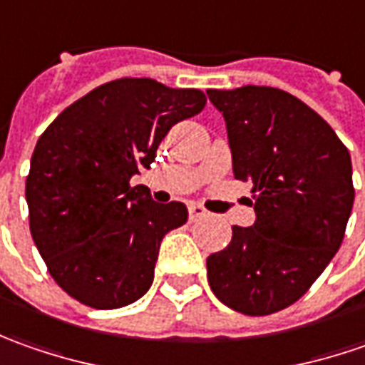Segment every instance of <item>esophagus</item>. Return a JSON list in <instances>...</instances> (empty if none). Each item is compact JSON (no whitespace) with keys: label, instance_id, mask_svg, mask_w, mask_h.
Wrapping results in <instances>:
<instances>
[{"label":"esophagus","instance_id":"1","mask_svg":"<svg viewBox=\"0 0 365 365\" xmlns=\"http://www.w3.org/2000/svg\"><path fill=\"white\" fill-rule=\"evenodd\" d=\"M187 210H190V220H202L207 216V210L200 204H190Z\"/></svg>","mask_w":365,"mask_h":365}]
</instances>
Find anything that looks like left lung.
Segmentation results:
<instances>
[{
	"mask_svg": "<svg viewBox=\"0 0 365 365\" xmlns=\"http://www.w3.org/2000/svg\"><path fill=\"white\" fill-rule=\"evenodd\" d=\"M226 120L236 180L252 183L257 220L206 260L226 307L270 315L293 305L339 250L354 207L349 151L297 96L272 86L210 88Z\"/></svg>",
	"mask_w": 365,
	"mask_h": 365,
	"instance_id": "obj_1",
	"label": "left lung"
}]
</instances>
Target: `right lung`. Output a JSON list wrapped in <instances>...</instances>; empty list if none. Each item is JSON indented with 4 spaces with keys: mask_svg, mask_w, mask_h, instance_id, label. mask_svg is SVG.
<instances>
[{
    "mask_svg": "<svg viewBox=\"0 0 365 365\" xmlns=\"http://www.w3.org/2000/svg\"><path fill=\"white\" fill-rule=\"evenodd\" d=\"M204 107L197 88L119 78L72 103L42 133L26 180L30 232L72 299L119 309L149 291L159 245L185 224L187 207L153 202L131 178L153 163L175 123Z\"/></svg>",
    "mask_w": 365,
    "mask_h": 365,
    "instance_id": "right-lung-1",
    "label": "right lung"
}]
</instances>
